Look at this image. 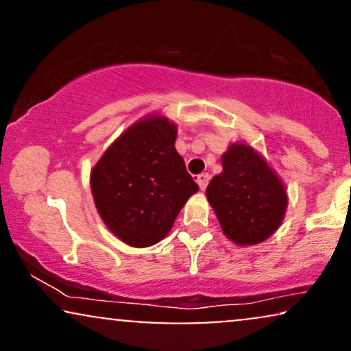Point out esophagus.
<instances>
[{
	"label": "esophagus",
	"mask_w": 351,
	"mask_h": 351,
	"mask_svg": "<svg viewBox=\"0 0 351 351\" xmlns=\"http://www.w3.org/2000/svg\"><path fill=\"white\" fill-rule=\"evenodd\" d=\"M209 180H211V176H209L208 173H201V175H198V178H196V183H198V186L201 189H206Z\"/></svg>",
	"instance_id": "esophagus-1"
}]
</instances>
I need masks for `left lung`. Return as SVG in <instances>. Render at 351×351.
I'll return each instance as SVG.
<instances>
[{
  "instance_id": "obj_1",
  "label": "left lung",
  "mask_w": 351,
  "mask_h": 351,
  "mask_svg": "<svg viewBox=\"0 0 351 351\" xmlns=\"http://www.w3.org/2000/svg\"><path fill=\"white\" fill-rule=\"evenodd\" d=\"M223 173L206 188L221 229L237 245L259 244L280 226L287 191L254 148L234 143L221 156Z\"/></svg>"
}]
</instances>
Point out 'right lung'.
<instances>
[{"label": "right lung", "mask_w": 351, "mask_h": 351, "mask_svg": "<svg viewBox=\"0 0 351 351\" xmlns=\"http://www.w3.org/2000/svg\"><path fill=\"white\" fill-rule=\"evenodd\" d=\"M176 125L150 115L128 127L90 171L95 208L107 228L132 247L170 232L198 184L175 148Z\"/></svg>", "instance_id": "obj_1"}]
</instances>
